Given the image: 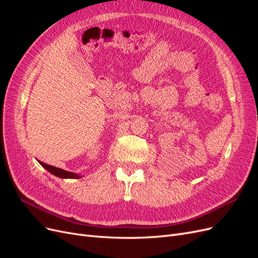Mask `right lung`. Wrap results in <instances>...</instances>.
Wrapping results in <instances>:
<instances>
[{
    "instance_id": "1",
    "label": "right lung",
    "mask_w": 258,
    "mask_h": 258,
    "mask_svg": "<svg viewBox=\"0 0 258 258\" xmlns=\"http://www.w3.org/2000/svg\"><path fill=\"white\" fill-rule=\"evenodd\" d=\"M40 163L46 170L49 171L50 173H52L53 175H56L58 177H62V178H80L81 177L79 174H75L73 172H69V171H66V170H62V169L56 168L53 166L47 165V163H44L42 161H40Z\"/></svg>"
}]
</instances>
